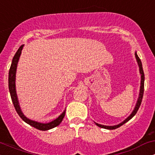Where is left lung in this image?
<instances>
[{
	"label": "left lung",
	"mask_w": 155,
	"mask_h": 155,
	"mask_svg": "<svg viewBox=\"0 0 155 155\" xmlns=\"http://www.w3.org/2000/svg\"><path fill=\"white\" fill-rule=\"evenodd\" d=\"M135 56H136L137 63H138V66H139V71H140V87L139 96H138V101H137L136 105V106H135L134 110H133L132 113H131V114L130 115V116L127 117L126 120H124L123 122H121V123H120L119 124H117V125L106 126V125H103V124H97V123H96V122H95V124H97V126H98V127H101V128H105V129H108V130H114V129L118 128V127H120V126H122V124H124V123H126L127 122H128V121L130 120V119H132L133 117H134L135 115H136L137 111H138V108H139V107H140V104H141V101H142V98H143V91H144V73H143V67H142L141 61H140V58H138V56L137 55L136 52L135 53Z\"/></svg>",
	"instance_id": "8db88e82"
}]
</instances>
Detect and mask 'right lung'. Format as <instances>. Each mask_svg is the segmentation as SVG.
<instances>
[{
    "label": "right lung",
    "mask_w": 155,
    "mask_h": 155,
    "mask_svg": "<svg viewBox=\"0 0 155 155\" xmlns=\"http://www.w3.org/2000/svg\"><path fill=\"white\" fill-rule=\"evenodd\" d=\"M23 47H24V45L21 46V47L18 49V50H17V52H16L15 56H14L13 60H12V65H11V67L9 69V73H8V89H9L11 97H12V102H13L14 106H15L16 111L17 112L19 116L21 117V119H22L24 122H25L26 123L30 124V125L32 126V127L39 130H48L54 128V127H57V126H58L60 123H61V122L63 120L64 117H65V110L60 115L59 117H58V118L55 119L54 120L51 121L50 122H49V123H41V122H35V121L29 120V119L27 118V117L23 114L22 111H21L20 106H19V104L17 92H16V85H15L16 71H17V63H18L21 53H22Z\"/></svg>",
    "instance_id": "1"
}]
</instances>
